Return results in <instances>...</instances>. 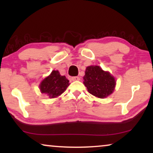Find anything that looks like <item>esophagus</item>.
Instances as JSON below:
<instances>
[{
	"label": "esophagus",
	"instance_id": "obj_1",
	"mask_svg": "<svg viewBox=\"0 0 153 153\" xmlns=\"http://www.w3.org/2000/svg\"><path fill=\"white\" fill-rule=\"evenodd\" d=\"M72 81H79L80 80V77L79 76H73L72 78Z\"/></svg>",
	"mask_w": 153,
	"mask_h": 153
}]
</instances>
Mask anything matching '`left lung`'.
Wrapping results in <instances>:
<instances>
[{"instance_id": "obj_1", "label": "left lung", "mask_w": 153, "mask_h": 153, "mask_svg": "<svg viewBox=\"0 0 153 153\" xmlns=\"http://www.w3.org/2000/svg\"><path fill=\"white\" fill-rule=\"evenodd\" d=\"M83 80L88 91L99 98L108 97L114 92L116 86L114 77L97 65L87 67Z\"/></svg>"}]
</instances>
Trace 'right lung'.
I'll return each instance as SVG.
<instances>
[{"instance_id":"obj_1","label":"right lung","mask_w":153,"mask_h":153,"mask_svg":"<svg viewBox=\"0 0 153 153\" xmlns=\"http://www.w3.org/2000/svg\"><path fill=\"white\" fill-rule=\"evenodd\" d=\"M69 85V80L65 76H61L58 70H53L42 81L39 89L42 93L47 94L49 98H54L63 93Z\"/></svg>"}]
</instances>
